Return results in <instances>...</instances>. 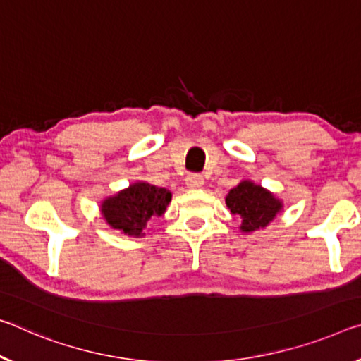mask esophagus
I'll return each instance as SVG.
<instances>
[{
  "instance_id": "1",
  "label": "esophagus",
  "mask_w": 361,
  "mask_h": 361,
  "mask_svg": "<svg viewBox=\"0 0 361 361\" xmlns=\"http://www.w3.org/2000/svg\"><path fill=\"white\" fill-rule=\"evenodd\" d=\"M202 185H204L202 175L190 173L186 176V186L190 188V190H197V188H202Z\"/></svg>"
}]
</instances>
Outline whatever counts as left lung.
<instances>
[{
    "instance_id": "1",
    "label": "left lung",
    "mask_w": 361,
    "mask_h": 361,
    "mask_svg": "<svg viewBox=\"0 0 361 361\" xmlns=\"http://www.w3.org/2000/svg\"><path fill=\"white\" fill-rule=\"evenodd\" d=\"M226 205L231 214L241 219V230L244 233L265 228L281 210V202L271 192L254 185L252 181H243L230 190L226 196Z\"/></svg>"
}]
</instances>
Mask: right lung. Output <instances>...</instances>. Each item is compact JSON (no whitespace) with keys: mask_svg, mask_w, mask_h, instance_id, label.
<instances>
[{"mask_svg":"<svg viewBox=\"0 0 361 361\" xmlns=\"http://www.w3.org/2000/svg\"><path fill=\"white\" fill-rule=\"evenodd\" d=\"M171 199V192L149 183H135L128 190L102 202V215L114 230L128 236H141L151 216L162 215Z\"/></svg>","mask_w":361,"mask_h":361,"instance_id":"1","label":"right lung"}]
</instances>
